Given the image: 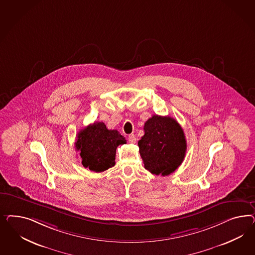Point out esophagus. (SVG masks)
I'll return each mask as SVG.
<instances>
[{
  "label": "esophagus",
  "mask_w": 255,
  "mask_h": 255,
  "mask_svg": "<svg viewBox=\"0 0 255 255\" xmlns=\"http://www.w3.org/2000/svg\"><path fill=\"white\" fill-rule=\"evenodd\" d=\"M128 141H129L130 143H135V142H136V136H135L133 133L129 134V135H128Z\"/></svg>",
  "instance_id": "esophagus-1"
}]
</instances>
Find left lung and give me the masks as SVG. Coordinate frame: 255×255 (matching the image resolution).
Segmentation results:
<instances>
[{"mask_svg":"<svg viewBox=\"0 0 255 255\" xmlns=\"http://www.w3.org/2000/svg\"><path fill=\"white\" fill-rule=\"evenodd\" d=\"M144 131L138 147L145 168L156 176H168L184 160L187 149L184 131L175 119L159 115L147 120Z\"/></svg>","mask_w":255,"mask_h":255,"instance_id":"1","label":"left lung"}]
</instances>
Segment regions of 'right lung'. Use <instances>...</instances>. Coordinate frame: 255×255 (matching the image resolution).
Wrapping results in <instances>:
<instances>
[{
	"label": "right lung",
	"mask_w": 255,
	"mask_h": 255,
	"mask_svg": "<svg viewBox=\"0 0 255 255\" xmlns=\"http://www.w3.org/2000/svg\"><path fill=\"white\" fill-rule=\"evenodd\" d=\"M75 144L83 166L99 173L115 165L117 147L126 144V139L104 123H94L77 133Z\"/></svg>",
	"instance_id": "add662e5"
}]
</instances>
